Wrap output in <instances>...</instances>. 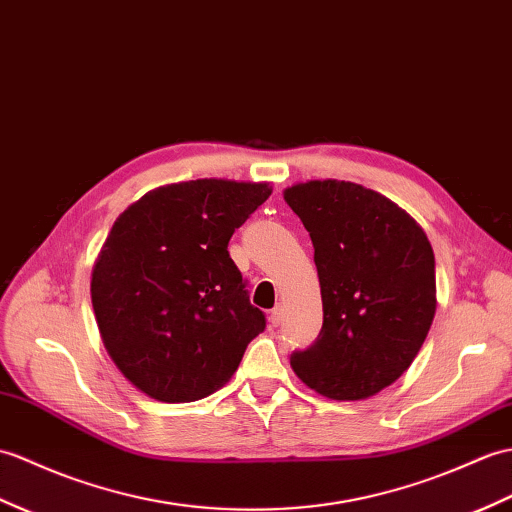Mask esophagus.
<instances>
[{
    "instance_id": "obj_1",
    "label": "esophagus",
    "mask_w": 512,
    "mask_h": 512,
    "mask_svg": "<svg viewBox=\"0 0 512 512\" xmlns=\"http://www.w3.org/2000/svg\"><path fill=\"white\" fill-rule=\"evenodd\" d=\"M268 318H270V325H272V327H279V325L283 323V310H281V305H277L275 310L270 312Z\"/></svg>"
}]
</instances>
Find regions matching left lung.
I'll use <instances>...</instances> for the list:
<instances>
[{
    "label": "left lung",
    "mask_w": 512,
    "mask_h": 512,
    "mask_svg": "<svg viewBox=\"0 0 512 512\" xmlns=\"http://www.w3.org/2000/svg\"><path fill=\"white\" fill-rule=\"evenodd\" d=\"M283 198L312 237L323 296V329L292 371L327 399L373 397L408 371L432 327V244L406 209L358 183H294Z\"/></svg>",
    "instance_id": "obj_1"
}]
</instances>
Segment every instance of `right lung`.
<instances>
[{"mask_svg":"<svg viewBox=\"0 0 512 512\" xmlns=\"http://www.w3.org/2000/svg\"><path fill=\"white\" fill-rule=\"evenodd\" d=\"M270 194L266 181L196 178L154 187L117 216L91 303L109 358L150 399L211 395L264 331L227 246Z\"/></svg>","mask_w":512,"mask_h":512,"instance_id":"add662e5","label":"right lung"}]
</instances>
